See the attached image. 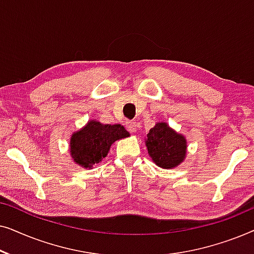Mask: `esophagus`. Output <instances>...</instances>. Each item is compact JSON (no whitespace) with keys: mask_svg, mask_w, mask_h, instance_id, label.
I'll use <instances>...</instances> for the list:
<instances>
[{"mask_svg":"<svg viewBox=\"0 0 254 254\" xmlns=\"http://www.w3.org/2000/svg\"><path fill=\"white\" fill-rule=\"evenodd\" d=\"M126 128L129 133H135V131H136L137 125H136V123H134V121H128V123L126 124Z\"/></svg>","mask_w":254,"mask_h":254,"instance_id":"obj_1","label":"esophagus"}]
</instances>
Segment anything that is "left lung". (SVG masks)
Returning a JSON list of instances; mask_svg holds the SVG:
<instances>
[{"label":"left lung","instance_id":"8db88e82","mask_svg":"<svg viewBox=\"0 0 254 254\" xmlns=\"http://www.w3.org/2000/svg\"><path fill=\"white\" fill-rule=\"evenodd\" d=\"M186 138L168 124L158 123L147 134L145 145L152 162L159 168L173 169L186 157Z\"/></svg>","mask_w":254,"mask_h":254}]
</instances>
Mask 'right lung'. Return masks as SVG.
Masks as SVG:
<instances>
[{
  "mask_svg": "<svg viewBox=\"0 0 254 254\" xmlns=\"http://www.w3.org/2000/svg\"><path fill=\"white\" fill-rule=\"evenodd\" d=\"M128 136L129 133L121 125H103L91 120L71 135L70 156L78 165L91 169L106 157L112 143Z\"/></svg>",
  "mask_w": 254,
  "mask_h": 254,
  "instance_id": "add662e5",
  "label": "right lung"
}]
</instances>
